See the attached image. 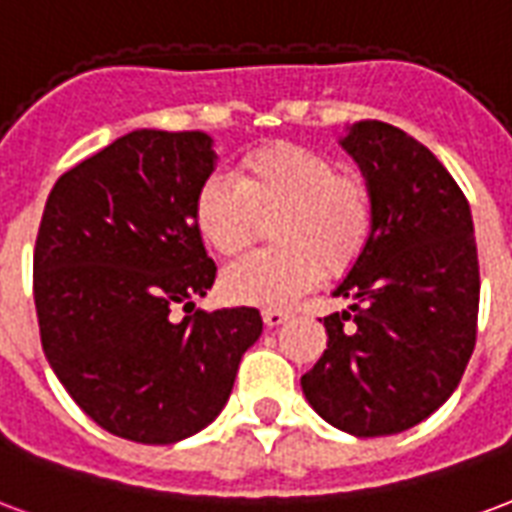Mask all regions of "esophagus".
I'll return each mask as SVG.
<instances>
[{"instance_id":"34e87169","label":"esophagus","mask_w":512,"mask_h":512,"mask_svg":"<svg viewBox=\"0 0 512 512\" xmlns=\"http://www.w3.org/2000/svg\"><path fill=\"white\" fill-rule=\"evenodd\" d=\"M290 320V314L282 312V309H266L263 312V323L268 325V328H279L282 323H287Z\"/></svg>"}]
</instances>
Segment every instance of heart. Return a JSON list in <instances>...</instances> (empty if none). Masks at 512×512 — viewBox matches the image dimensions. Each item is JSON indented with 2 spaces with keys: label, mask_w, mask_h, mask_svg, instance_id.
I'll return each instance as SVG.
<instances>
[{
  "label": "heart",
  "mask_w": 512,
  "mask_h": 512,
  "mask_svg": "<svg viewBox=\"0 0 512 512\" xmlns=\"http://www.w3.org/2000/svg\"><path fill=\"white\" fill-rule=\"evenodd\" d=\"M200 238L219 255H238L263 225L276 246L225 268L222 290L246 306L293 304L323 271L347 274L374 230L372 192L363 179L339 173L320 151L274 143L238 162L236 181L211 176L192 206Z\"/></svg>",
  "instance_id": "obj_1"
}]
</instances>
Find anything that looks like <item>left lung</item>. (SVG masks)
<instances>
[{"label": "left lung", "mask_w": 512, "mask_h": 512, "mask_svg": "<svg viewBox=\"0 0 512 512\" xmlns=\"http://www.w3.org/2000/svg\"><path fill=\"white\" fill-rule=\"evenodd\" d=\"M342 149L372 192L374 230L320 323L328 350L301 377L314 412L352 437L399 434L456 391L478 328L480 274L464 192L423 143L355 121Z\"/></svg>", "instance_id": "1"}]
</instances>
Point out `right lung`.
I'll return each instance as SVG.
<instances>
[{"label": "right lung", "instance_id": "1", "mask_svg": "<svg viewBox=\"0 0 512 512\" xmlns=\"http://www.w3.org/2000/svg\"><path fill=\"white\" fill-rule=\"evenodd\" d=\"M206 132L132 130L56 181L34 246L45 358L94 423L170 445L217 418L260 312L187 314L211 290L192 206L214 173Z\"/></svg>", "mask_w": 512, "mask_h": 512}]
</instances>
